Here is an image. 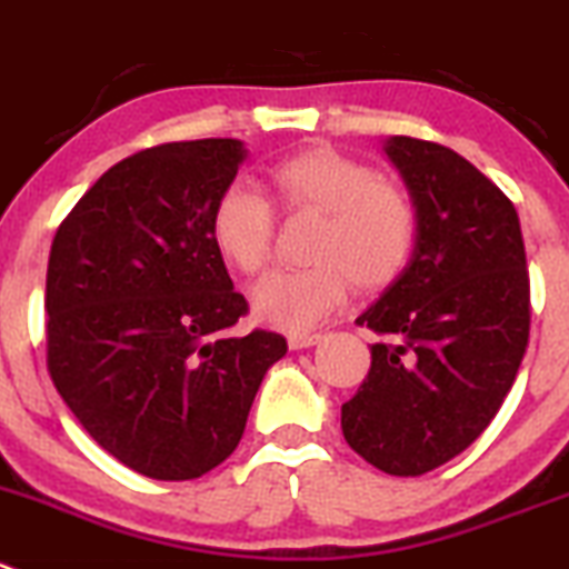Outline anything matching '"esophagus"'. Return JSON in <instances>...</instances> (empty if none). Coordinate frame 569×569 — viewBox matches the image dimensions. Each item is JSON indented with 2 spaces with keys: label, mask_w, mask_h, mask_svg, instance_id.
<instances>
[{
  "label": "esophagus",
  "mask_w": 569,
  "mask_h": 569,
  "mask_svg": "<svg viewBox=\"0 0 569 569\" xmlns=\"http://www.w3.org/2000/svg\"><path fill=\"white\" fill-rule=\"evenodd\" d=\"M321 340H323L321 332H293L288 338V346L293 351H299V349H310V346L321 343Z\"/></svg>",
  "instance_id": "esophagus-1"
}]
</instances>
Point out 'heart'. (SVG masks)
Wrapping results in <instances>:
<instances>
[{"label":"heart","instance_id":"b5f03b06","mask_svg":"<svg viewBox=\"0 0 569 569\" xmlns=\"http://www.w3.org/2000/svg\"><path fill=\"white\" fill-rule=\"evenodd\" d=\"M281 207L321 214L307 268L276 270L253 288L259 321L290 332L318 327L357 288L397 279L416 246V209L408 192L380 181L375 167L332 148H310L268 172ZM212 240L242 273H259L273 242V209L257 189H226L212 209Z\"/></svg>","mask_w":569,"mask_h":569}]
</instances>
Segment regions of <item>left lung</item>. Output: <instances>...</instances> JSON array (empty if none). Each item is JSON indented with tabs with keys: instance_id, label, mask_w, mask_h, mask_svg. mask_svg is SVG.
<instances>
[{
	"instance_id": "8db88e82",
	"label": "left lung",
	"mask_w": 569,
	"mask_h": 569,
	"mask_svg": "<svg viewBox=\"0 0 569 569\" xmlns=\"http://www.w3.org/2000/svg\"><path fill=\"white\" fill-rule=\"evenodd\" d=\"M416 209L402 273L357 318L382 335L340 408L351 450L416 478L461 456L511 391L531 327L525 246L511 200L456 150L382 142Z\"/></svg>"
}]
</instances>
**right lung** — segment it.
Returning a JSON list of instances; mask_svg holds the SVG:
<instances>
[{
  "instance_id": "1",
  "label": "right lung",
  "mask_w": 569,
  "mask_h": 569,
  "mask_svg": "<svg viewBox=\"0 0 569 569\" xmlns=\"http://www.w3.org/2000/svg\"><path fill=\"white\" fill-rule=\"evenodd\" d=\"M248 150L198 139L139 150L78 200L47 268V366L102 450L153 480H192L240 443L288 340L253 329L212 240Z\"/></svg>"
}]
</instances>
